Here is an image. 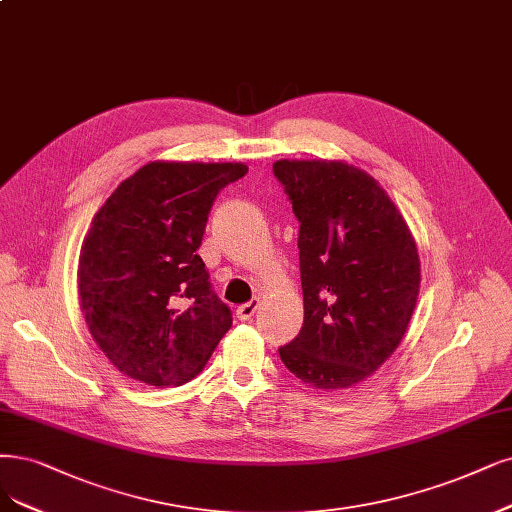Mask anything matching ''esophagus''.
<instances>
[{
    "label": "esophagus",
    "instance_id": "esophagus-1",
    "mask_svg": "<svg viewBox=\"0 0 512 512\" xmlns=\"http://www.w3.org/2000/svg\"><path fill=\"white\" fill-rule=\"evenodd\" d=\"M257 308H259V299H251V301H246V304L238 306L236 316L240 320H251V316L257 312Z\"/></svg>",
    "mask_w": 512,
    "mask_h": 512
}]
</instances>
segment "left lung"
<instances>
[{"label":"left lung","instance_id":"8db88e82","mask_svg":"<svg viewBox=\"0 0 512 512\" xmlns=\"http://www.w3.org/2000/svg\"><path fill=\"white\" fill-rule=\"evenodd\" d=\"M299 221L304 325L280 358L320 390L363 382L401 344L420 291L418 246L373 177L344 162L280 160Z\"/></svg>","mask_w":512,"mask_h":512}]
</instances>
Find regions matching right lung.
I'll list each match as a JSON object with an SVG mask.
<instances>
[{"mask_svg":"<svg viewBox=\"0 0 512 512\" xmlns=\"http://www.w3.org/2000/svg\"><path fill=\"white\" fill-rule=\"evenodd\" d=\"M246 170L151 162L94 215L80 253V306L94 342L132 380L189 382L232 327L196 251L217 194Z\"/></svg>","mask_w":512,"mask_h":512,"instance_id":"obj_1","label":"right lung"}]
</instances>
